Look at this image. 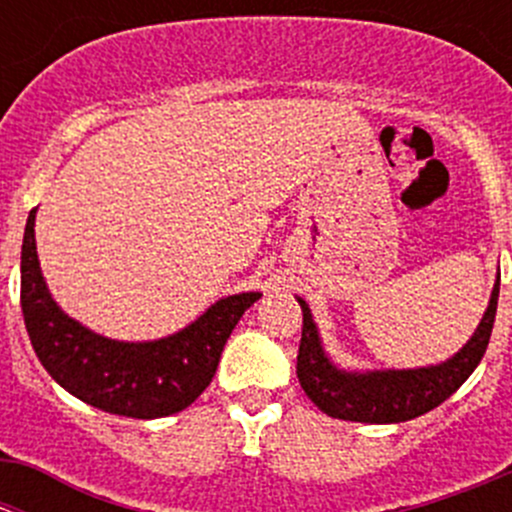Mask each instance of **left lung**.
I'll return each instance as SVG.
<instances>
[{"label": "left lung", "mask_w": 512, "mask_h": 512, "mask_svg": "<svg viewBox=\"0 0 512 512\" xmlns=\"http://www.w3.org/2000/svg\"><path fill=\"white\" fill-rule=\"evenodd\" d=\"M500 270L495 275L488 309L478 322L473 337L441 364L418 369H342L324 349L312 309L297 297L302 307V342L297 354V379L304 394L319 411L332 418L359 423H401L436 409L456 394L463 381L483 359L493 332L498 309Z\"/></svg>", "instance_id": "8db88e82"}]
</instances>
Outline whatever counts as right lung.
Wrapping results in <instances>:
<instances>
[{"mask_svg":"<svg viewBox=\"0 0 512 512\" xmlns=\"http://www.w3.org/2000/svg\"><path fill=\"white\" fill-rule=\"evenodd\" d=\"M36 210L22 242V312L51 379L84 404L128 418H163L188 409L213 381L242 314L262 297L240 292L210 304L195 322L151 342H118L91 332L51 297L34 240Z\"/></svg>","mask_w":512,"mask_h":512,"instance_id":"1","label":"right lung"}]
</instances>
